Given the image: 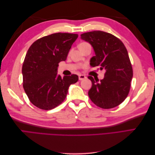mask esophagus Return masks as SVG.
<instances>
[{"mask_svg": "<svg viewBox=\"0 0 155 155\" xmlns=\"http://www.w3.org/2000/svg\"><path fill=\"white\" fill-rule=\"evenodd\" d=\"M86 78H87V77L85 76V75H83V74L79 75V81H81V80H83V79H85Z\"/></svg>", "mask_w": 155, "mask_h": 155, "instance_id": "34e87169", "label": "esophagus"}]
</instances>
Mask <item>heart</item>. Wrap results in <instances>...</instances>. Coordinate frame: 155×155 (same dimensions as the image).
I'll return each instance as SVG.
<instances>
[{
	"label": "heart",
	"instance_id": "1",
	"mask_svg": "<svg viewBox=\"0 0 155 155\" xmlns=\"http://www.w3.org/2000/svg\"><path fill=\"white\" fill-rule=\"evenodd\" d=\"M85 44H87V43H81L80 45H79V46H82V45H85Z\"/></svg>",
	"mask_w": 155,
	"mask_h": 155
}]
</instances>
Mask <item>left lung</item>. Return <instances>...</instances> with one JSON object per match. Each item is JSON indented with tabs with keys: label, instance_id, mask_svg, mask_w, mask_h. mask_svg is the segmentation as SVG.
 Listing matches in <instances>:
<instances>
[{
	"label": "left lung",
	"instance_id": "left-lung-1",
	"mask_svg": "<svg viewBox=\"0 0 155 155\" xmlns=\"http://www.w3.org/2000/svg\"><path fill=\"white\" fill-rule=\"evenodd\" d=\"M81 39L90 43L95 52V56L91 59V66L106 70L104 78L100 81L88 77L92 81L89 97L103 109L119 105L128 95L133 76L125 45L114 35L102 31L84 33Z\"/></svg>",
	"mask_w": 155,
	"mask_h": 155
}]
</instances>
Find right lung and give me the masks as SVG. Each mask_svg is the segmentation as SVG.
<instances>
[{"instance_id": "right-lung-1", "label": "right lung", "mask_w": 155, "mask_h": 155, "mask_svg": "<svg viewBox=\"0 0 155 155\" xmlns=\"http://www.w3.org/2000/svg\"><path fill=\"white\" fill-rule=\"evenodd\" d=\"M78 34L56 33L42 37L28 50L22 64L23 87L32 104L43 110L60 105L70 85L78 81L76 74H58L59 63L67 59Z\"/></svg>"}]
</instances>
